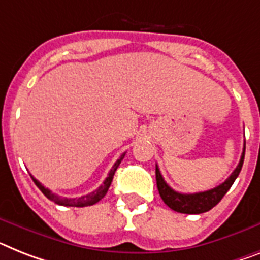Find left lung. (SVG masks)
<instances>
[{"label":"left lung","mask_w":260,"mask_h":260,"mask_svg":"<svg viewBox=\"0 0 260 260\" xmlns=\"http://www.w3.org/2000/svg\"><path fill=\"white\" fill-rule=\"evenodd\" d=\"M244 150H246V143H244L243 153H242L241 160H239L237 169L233 171V174L227 178L226 181L223 182L222 184H219V186L211 188V190L195 192V194H181V192L174 191L173 188L165 182L159 169L156 166V187H158L160 198L171 210L177 212H182V214H202V212L209 211L214 206H216L220 202V199L230 190V187L235 182L239 173H241L244 160Z\"/></svg>","instance_id":"left-lung-1"}]
</instances>
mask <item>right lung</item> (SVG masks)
I'll use <instances>...</instances> for the list:
<instances>
[{
  "label": "right lung",
  "mask_w": 260,
  "mask_h": 260,
  "mask_svg": "<svg viewBox=\"0 0 260 260\" xmlns=\"http://www.w3.org/2000/svg\"><path fill=\"white\" fill-rule=\"evenodd\" d=\"M123 156H125V153L119 156V159H117V162L114 164V166L111 167L110 173H109L107 178L105 179V182L101 184L100 187L96 188L95 191L90 192V194H87V195H83V197H79V198H62V197H58V195L53 194V192H51L49 188L45 187L44 184H41L40 182H38L37 179L33 177V175H31V179L34 181L36 186H37L41 191H42V194H44L48 199H50L51 202L57 203V205L73 206V207H85V206H91V205H94V203L100 202L101 199L104 198L105 195H106L107 190H109V187H110L111 181H113V177H114V174H115V171H117L119 164H121L122 159H123Z\"/></svg>",
  "instance_id": "add662e5"
}]
</instances>
